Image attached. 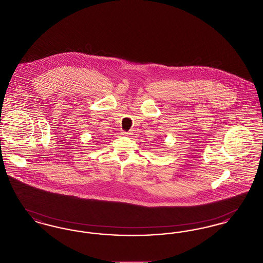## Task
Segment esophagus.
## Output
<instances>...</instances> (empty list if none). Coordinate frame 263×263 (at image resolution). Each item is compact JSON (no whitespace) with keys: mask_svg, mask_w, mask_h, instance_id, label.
<instances>
[{"mask_svg":"<svg viewBox=\"0 0 263 263\" xmlns=\"http://www.w3.org/2000/svg\"><path fill=\"white\" fill-rule=\"evenodd\" d=\"M131 134H132L131 132H125V131H124V132H122V135H124V136H130Z\"/></svg>","mask_w":263,"mask_h":263,"instance_id":"obj_1","label":"esophagus"}]
</instances>
